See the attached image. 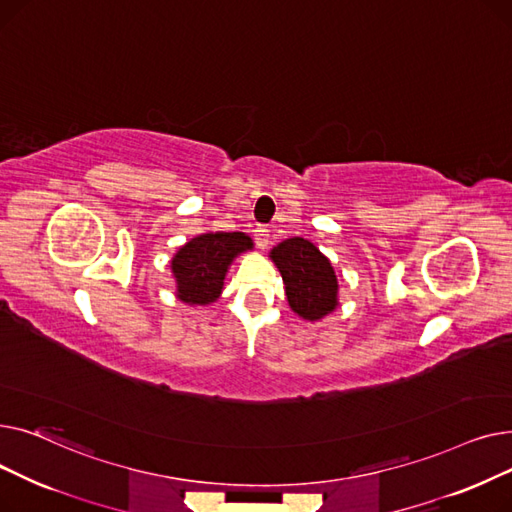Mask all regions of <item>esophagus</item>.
Wrapping results in <instances>:
<instances>
[{
  "label": "esophagus",
  "instance_id": "34e87169",
  "mask_svg": "<svg viewBox=\"0 0 512 512\" xmlns=\"http://www.w3.org/2000/svg\"><path fill=\"white\" fill-rule=\"evenodd\" d=\"M253 236H255V242L259 249H267V245H270V230H267L265 226H257L253 230Z\"/></svg>",
  "mask_w": 512,
  "mask_h": 512
}]
</instances>
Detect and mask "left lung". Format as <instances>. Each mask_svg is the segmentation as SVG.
Instances as JSON below:
<instances>
[{
    "mask_svg": "<svg viewBox=\"0 0 512 512\" xmlns=\"http://www.w3.org/2000/svg\"><path fill=\"white\" fill-rule=\"evenodd\" d=\"M284 282L290 309L305 321L330 315L338 303V278L330 259L311 240L286 238L270 251Z\"/></svg>",
    "mask_w": 512,
    "mask_h": 512,
    "instance_id": "obj_1",
    "label": "left lung"
}]
</instances>
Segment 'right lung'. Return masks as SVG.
<instances>
[{
	"label": "right lung",
	"mask_w": 512,
	"mask_h": 512,
	"mask_svg": "<svg viewBox=\"0 0 512 512\" xmlns=\"http://www.w3.org/2000/svg\"><path fill=\"white\" fill-rule=\"evenodd\" d=\"M247 251H253V240L245 232H203L184 242L170 261L176 299L191 307L218 301L230 265Z\"/></svg>",
	"instance_id": "1"
}]
</instances>
